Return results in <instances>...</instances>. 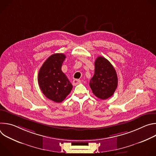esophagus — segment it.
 I'll list each match as a JSON object with an SVG mask.
<instances>
[{"label": "esophagus", "mask_w": 156, "mask_h": 156, "mask_svg": "<svg viewBox=\"0 0 156 156\" xmlns=\"http://www.w3.org/2000/svg\"><path fill=\"white\" fill-rule=\"evenodd\" d=\"M80 83V80H78V79H74L73 80L72 84H73V86H76V85Z\"/></svg>", "instance_id": "34e87169"}]
</instances>
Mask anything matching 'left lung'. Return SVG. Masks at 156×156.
I'll return each mask as SVG.
<instances>
[{"label": "left lung", "mask_w": 156, "mask_h": 156, "mask_svg": "<svg viewBox=\"0 0 156 156\" xmlns=\"http://www.w3.org/2000/svg\"><path fill=\"white\" fill-rule=\"evenodd\" d=\"M94 74L90 86L93 94L101 99L112 96L118 85L116 71L110 62L103 57H98L94 62Z\"/></svg>", "instance_id": "1"}]
</instances>
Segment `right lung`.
I'll return each instance as SVG.
<instances>
[{
  "label": "right lung",
  "instance_id": "obj_1",
  "mask_svg": "<svg viewBox=\"0 0 156 156\" xmlns=\"http://www.w3.org/2000/svg\"><path fill=\"white\" fill-rule=\"evenodd\" d=\"M65 54H54L42 64L38 73L41 90L47 98L55 102H62L71 92L73 86L62 71Z\"/></svg>",
  "mask_w": 156,
  "mask_h": 156
}]
</instances>
